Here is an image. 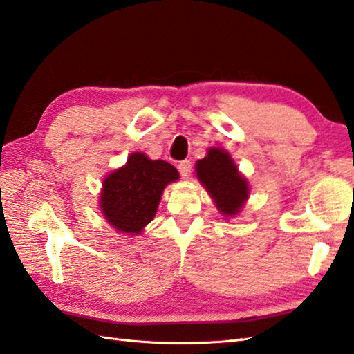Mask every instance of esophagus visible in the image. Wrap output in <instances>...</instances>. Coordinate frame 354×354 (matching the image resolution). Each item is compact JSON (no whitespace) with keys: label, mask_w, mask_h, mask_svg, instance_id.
Instances as JSON below:
<instances>
[{"label":"esophagus","mask_w":354,"mask_h":354,"mask_svg":"<svg viewBox=\"0 0 354 354\" xmlns=\"http://www.w3.org/2000/svg\"><path fill=\"white\" fill-rule=\"evenodd\" d=\"M178 170H179V173H181V176L184 179H189L190 173H192V162L189 160L181 161L178 164Z\"/></svg>","instance_id":"obj_1"}]
</instances>
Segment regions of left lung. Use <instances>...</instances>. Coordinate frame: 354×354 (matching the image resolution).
Segmentation results:
<instances>
[{"label": "left lung", "mask_w": 354, "mask_h": 354, "mask_svg": "<svg viewBox=\"0 0 354 354\" xmlns=\"http://www.w3.org/2000/svg\"><path fill=\"white\" fill-rule=\"evenodd\" d=\"M198 181L213 199L221 214L230 219L236 217L250 199L251 187L239 171L234 160L222 147H209L205 158L194 165Z\"/></svg>", "instance_id": "left-lung-1"}]
</instances>
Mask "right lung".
<instances>
[{"label": "right lung", "instance_id": "obj_1", "mask_svg": "<svg viewBox=\"0 0 354 354\" xmlns=\"http://www.w3.org/2000/svg\"><path fill=\"white\" fill-rule=\"evenodd\" d=\"M178 179L171 164L142 152L131 153L124 165L103 179L99 207L104 221L117 232L141 234L153 221L164 189Z\"/></svg>", "mask_w": 354, "mask_h": 354}]
</instances>
